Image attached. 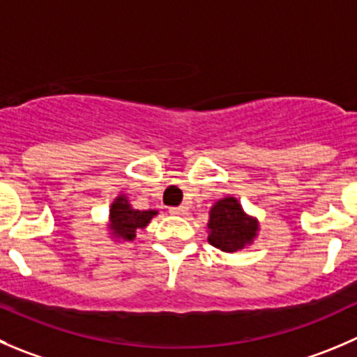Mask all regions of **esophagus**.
I'll use <instances>...</instances> for the list:
<instances>
[{
	"mask_svg": "<svg viewBox=\"0 0 357 357\" xmlns=\"http://www.w3.org/2000/svg\"><path fill=\"white\" fill-rule=\"evenodd\" d=\"M169 213H171V214H176V216H181V214H185V213H186V206L171 207V209H169Z\"/></svg>",
	"mask_w": 357,
	"mask_h": 357,
	"instance_id": "1",
	"label": "esophagus"
}]
</instances>
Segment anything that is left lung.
<instances>
[{
	"mask_svg": "<svg viewBox=\"0 0 357 357\" xmlns=\"http://www.w3.org/2000/svg\"><path fill=\"white\" fill-rule=\"evenodd\" d=\"M259 221L244 211L234 195L216 200L209 209L207 242L225 252L249 248L258 238Z\"/></svg>",
	"mask_w": 357,
	"mask_h": 357,
	"instance_id": "1",
	"label": "left lung"
}]
</instances>
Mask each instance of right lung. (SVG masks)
Instances as JSON below:
<instances>
[{
  "label": "right lung",
  "mask_w": 357,
  "mask_h": 357,
  "mask_svg": "<svg viewBox=\"0 0 357 357\" xmlns=\"http://www.w3.org/2000/svg\"><path fill=\"white\" fill-rule=\"evenodd\" d=\"M158 214V211L134 209L126 193H119L109 206L108 214V235L113 242H132L136 231L146 228L150 221Z\"/></svg>",
  "instance_id": "add662e5"
}]
</instances>
